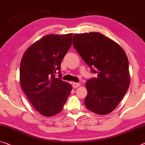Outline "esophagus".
<instances>
[{
  "label": "esophagus",
  "instance_id": "esophagus-1",
  "mask_svg": "<svg viewBox=\"0 0 145 145\" xmlns=\"http://www.w3.org/2000/svg\"><path fill=\"white\" fill-rule=\"evenodd\" d=\"M72 85L73 88H77V87L81 86V84L79 83H73Z\"/></svg>",
  "mask_w": 145,
  "mask_h": 145
}]
</instances>
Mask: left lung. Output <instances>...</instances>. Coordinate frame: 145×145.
<instances>
[{
  "label": "left lung",
  "mask_w": 145,
  "mask_h": 145,
  "mask_svg": "<svg viewBox=\"0 0 145 145\" xmlns=\"http://www.w3.org/2000/svg\"><path fill=\"white\" fill-rule=\"evenodd\" d=\"M73 45L91 71L98 73L97 77L85 83V106L99 115L110 114L117 107L129 87L126 53L119 44L99 32L74 34Z\"/></svg>",
  "instance_id": "8db88e82"
}]
</instances>
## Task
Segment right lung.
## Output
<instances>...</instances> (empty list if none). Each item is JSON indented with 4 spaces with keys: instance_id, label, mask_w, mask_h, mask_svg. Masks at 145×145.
Wrapping results in <instances>:
<instances>
[{
    "instance_id": "add662e5",
    "label": "right lung",
    "mask_w": 145,
    "mask_h": 145,
    "mask_svg": "<svg viewBox=\"0 0 145 145\" xmlns=\"http://www.w3.org/2000/svg\"><path fill=\"white\" fill-rule=\"evenodd\" d=\"M73 33L50 34L32 44L22 56L21 87L33 107L50 117L62 111L72 87L61 79L60 64L72 46ZM59 72V78L54 75Z\"/></svg>"
}]
</instances>
